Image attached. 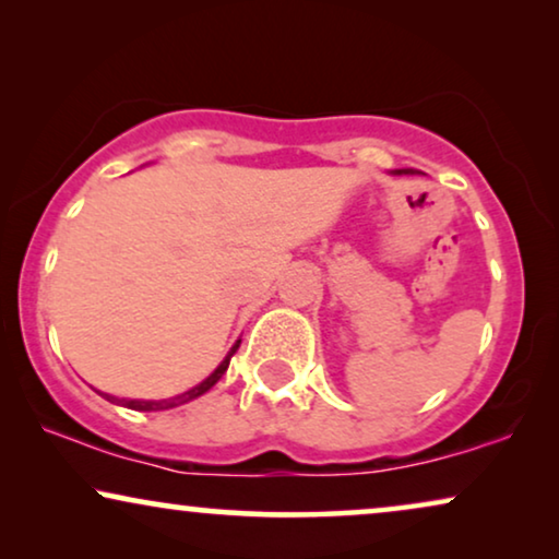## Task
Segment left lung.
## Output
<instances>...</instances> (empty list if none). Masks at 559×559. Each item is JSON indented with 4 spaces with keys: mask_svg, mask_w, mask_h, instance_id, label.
Returning <instances> with one entry per match:
<instances>
[{
    "mask_svg": "<svg viewBox=\"0 0 559 559\" xmlns=\"http://www.w3.org/2000/svg\"><path fill=\"white\" fill-rule=\"evenodd\" d=\"M400 173H412V170H400Z\"/></svg>",
    "mask_w": 559,
    "mask_h": 559,
    "instance_id": "8db88e82",
    "label": "left lung"
}]
</instances>
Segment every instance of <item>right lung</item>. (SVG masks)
Segmentation results:
<instances>
[{
    "mask_svg": "<svg viewBox=\"0 0 559 559\" xmlns=\"http://www.w3.org/2000/svg\"><path fill=\"white\" fill-rule=\"evenodd\" d=\"M239 343L241 341H236V346L228 350V356L224 358V361L218 364V369L211 373L209 379L205 381H201V384L198 386H193L190 389V392H186V394H180V396H173V400H159V402H144V400H117V396H109V394H104L106 400H117V402H121L124 404V407H129V409H140V412H159V409H173V407H178V404H186V402H190V400H195V396H201V394H205L209 392V389L216 384V381L224 377L226 373V369H228V364H231V356L236 354V348H239Z\"/></svg>",
    "mask_w": 559,
    "mask_h": 559,
    "instance_id": "obj_1",
    "label": "right lung"
}]
</instances>
